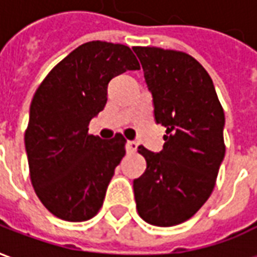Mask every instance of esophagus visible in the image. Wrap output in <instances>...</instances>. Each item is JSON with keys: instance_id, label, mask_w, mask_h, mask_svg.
<instances>
[{"instance_id": "obj_1", "label": "esophagus", "mask_w": 257, "mask_h": 257, "mask_svg": "<svg viewBox=\"0 0 257 257\" xmlns=\"http://www.w3.org/2000/svg\"><path fill=\"white\" fill-rule=\"evenodd\" d=\"M125 149H126L128 153H135V151L138 150V143H136V142H132V140H128L126 145H125Z\"/></svg>"}]
</instances>
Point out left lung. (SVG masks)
Instances as JSON below:
<instances>
[{
	"mask_svg": "<svg viewBox=\"0 0 257 257\" xmlns=\"http://www.w3.org/2000/svg\"><path fill=\"white\" fill-rule=\"evenodd\" d=\"M156 122L167 128L164 149L139 146L147 168L134 180L139 216L153 226L189 220L209 198L224 158V111L209 74L187 53L135 47Z\"/></svg>",
	"mask_w": 257,
	"mask_h": 257,
	"instance_id": "obj_1",
	"label": "left lung"
}]
</instances>
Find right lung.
Here are the masks:
<instances>
[{
    "label": "right lung",
    "instance_id": "1",
    "mask_svg": "<svg viewBox=\"0 0 257 257\" xmlns=\"http://www.w3.org/2000/svg\"><path fill=\"white\" fill-rule=\"evenodd\" d=\"M131 48L90 41L51 70L31 100L25 146L31 184L42 205L67 221L99 212L114 169L125 156V138L88 134L104 108L107 86L126 70H139Z\"/></svg>",
    "mask_w": 257,
    "mask_h": 257
}]
</instances>
